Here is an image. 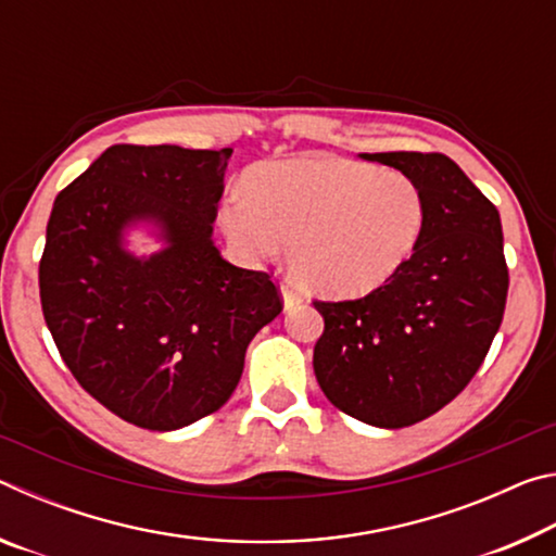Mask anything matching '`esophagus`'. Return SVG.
Masks as SVG:
<instances>
[{"label":"esophagus","instance_id":"obj_1","mask_svg":"<svg viewBox=\"0 0 556 556\" xmlns=\"http://www.w3.org/2000/svg\"><path fill=\"white\" fill-rule=\"evenodd\" d=\"M281 296H285V306L287 308L296 306V304H301V301H304V294H301L299 287L291 285V281H285V285H281Z\"/></svg>","mask_w":556,"mask_h":556}]
</instances>
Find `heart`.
I'll return each instance as SVG.
<instances>
[{"instance_id":"obj_1","label":"heart","mask_w":556,"mask_h":556,"mask_svg":"<svg viewBox=\"0 0 556 556\" xmlns=\"http://www.w3.org/2000/svg\"><path fill=\"white\" fill-rule=\"evenodd\" d=\"M228 240L248 260L277 257L312 289L357 296L388 285L417 252L427 199L409 174L348 159H281L252 168L220 205Z\"/></svg>"}]
</instances>
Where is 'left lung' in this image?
Here are the masks:
<instances>
[{"label": "left lung", "mask_w": 556, "mask_h": 556, "mask_svg": "<svg viewBox=\"0 0 556 556\" xmlns=\"http://www.w3.org/2000/svg\"><path fill=\"white\" fill-rule=\"evenodd\" d=\"M421 186L427 230L388 285L361 299L314 301L324 333L314 372L333 407L365 425L402 429L464 392L503 324L507 287L495 205L439 152H380Z\"/></svg>", "instance_id": "left-lung-1"}]
</instances>
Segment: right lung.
<instances>
[{"mask_svg": "<svg viewBox=\"0 0 556 556\" xmlns=\"http://www.w3.org/2000/svg\"><path fill=\"white\" fill-rule=\"evenodd\" d=\"M232 149L115 144L53 203L39 289L46 326L90 397L129 425L172 431L218 412L244 351L281 308L267 271L211 240ZM135 219L163 225L149 261L121 250Z\"/></svg>", "mask_w": 556, "mask_h": 556, "instance_id": "add662e5", "label": "right lung"}]
</instances>
